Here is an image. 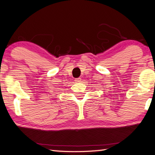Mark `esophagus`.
I'll return each mask as SVG.
<instances>
[{
	"label": "esophagus",
	"mask_w": 155,
	"mask_h": 155,
	"mask_svg": "<svg viewBox=\"0 0 155 155\" xmlns=\"http://www.w3.org/2000/svg\"><path fill=\"white\" fill-rule=\"evenodd\" d=\"M74 81L76 83H80L81 81V78H75Z\"/></svg>",
	"instance_id": "34e87169"
}]
</instances>
